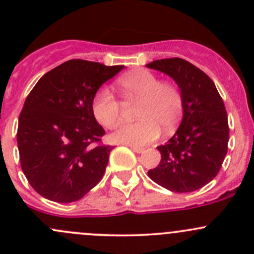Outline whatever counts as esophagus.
<instances>
[{
    "label": "esophagus",
    "mask_w": 254,
    "mask_h": 254,
    "mask_svg": "<svg viewBox=\"0 0 254 254\" xmlns=\"http://www.w3.org/2000/svg\"><path fill=\"white\" fill-rule=\"evenodd\" d=\"M129 147L131 148V150L134 151V152H136V153H141V152H143V148H142V147H139V146L129 145Z\"/></svg>",
    "instance_id": "esophagus-1"
}]
</instances>
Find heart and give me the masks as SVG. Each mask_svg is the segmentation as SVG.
<instances>
[{
	"label": "heart",
	"instance_id": "b5f03b06",
	"mask_svg": "<svg viewBox=\"0 0 254 254\" xmlns=\"http://www.w3.org/2000/svg\"><path fill=\"white\" fill-rule=\"evenodd\" d=\"M127 103L140 102L136 109L139 122L125 124L112 134V140L129 145H145L157 139L161 129L172 132L183 114L182 92L175 84L162 82L147 70L135 71L118 79ZM93 114L103 127L113 129L122 120L123 104L108 88H101L93 99Z\"/></svg>",
	"mask_w": 254,
	"mask_h": 254
}]
</instances>
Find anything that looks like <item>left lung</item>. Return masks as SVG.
Instances as JSON below:
<instances>
[{"mask_svg": "<svg viewBox=\"0 0 254 254\" xmlns=\"http://www.w3.org/2000/svg\"><path fill=\"white\" fill-rule=\"evenodd\" d=\"M146 66L175 79L184 101L181 125L158 146L161 162L147 175L176 193L203 188L219 173L227 153L230 130L222 98L211 78L183 59H161Z\"/></svg>", "mask_w": 254, "mask_h": 254, "instance_id": "1", "label": "left lung"}]
</instances>
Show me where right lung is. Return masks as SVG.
<instances>
[{
	"label": "right lung",
	"instance_id": "right-lung-1",
	"mask_svg": "<svg viewBox=\"0 0 254 254\" xmlns=\"http://www.w3.org/2000/svg\"><path fill=\"white\" fill-rule=\"evenodd\" d=\"M124 66L73 59L45 73L28 94L18 120L23 173L38 194L58 203L83 198L106 172L113 146L93 114L99 87Z\"/></svg>",
	"mask_w": 254,
	"mask_h": 254
}]
</instances>
